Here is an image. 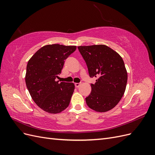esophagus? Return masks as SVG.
<instances>
[{"label":"esophagus","instance_id":"1","mask_svg":"<svg viewBox=\"0 0 155 155\" xmlns=\"http://www.w3.org/2000/svg\"><path fill=\"white\" fill-rule=\"evenodd\" d=\"M81 85V83H75V87H76V88H78V87H79V86Z\"/></svg>","mask_w":155,"mask_h":155}]
</instances>
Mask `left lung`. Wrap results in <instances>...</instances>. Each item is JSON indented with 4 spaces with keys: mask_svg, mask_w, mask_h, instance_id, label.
<instances>
[{
    "mask_svg": "<svg viewBox=\"0 0 155 155\" xmlns=\"http://www.w3.org/2000/svg\"><path fill=\"white\" fill-rule=\"evenodd\" d=\"M91 78H96L91 84V94L85 98L92 110L104 112L118 104L125 92L127 72L123 59L109 46L104 45L78 47Z\"/></svg>",
    "mask_w": 155,
    "mask_h": 155,
    "instance_id": "8db88e82",
    "label": "left lung"
}]
</instances>
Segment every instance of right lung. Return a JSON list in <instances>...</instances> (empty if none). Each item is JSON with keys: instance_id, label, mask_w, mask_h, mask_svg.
I'll return each instance as SVG.
<instances>
[{"instance_id": "obj_1", "label": "right lung", "mask_w": 155, "mask_h": 155, "mask_svg": "<svg viewBox=\"0 0 155 155\" xmlns=\"http://www.w3.org/2000/svg\"><path fill=\"white\" fill-rule=\"evenodd\" d=\"M76 46L45 45L37 50L27 64L25 81L28 90L41 109L57 114L67 109L74 91L73 83L56 81L64 60Z\"/></svg>"}]
</instances>
